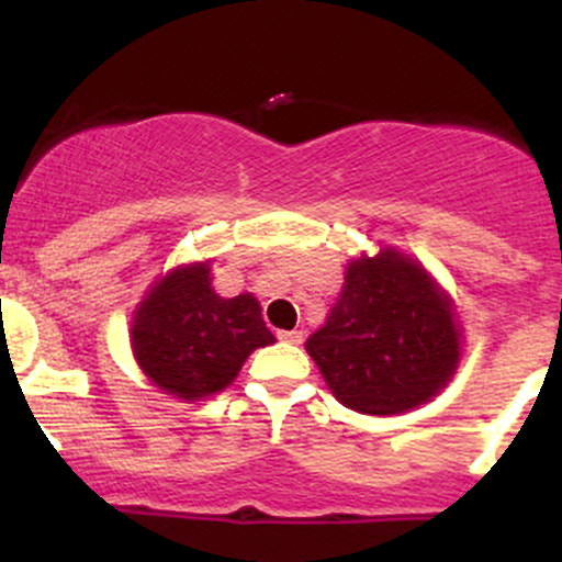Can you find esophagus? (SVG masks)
<instances>
[{
    "label": "esophagus",
    "mask_w": 562,
    "mask_h": 562,
    "mask_svg": "<svg viewBox=\"0 0 562 562\" xmlns=\"http://www.w3.org/2000/svg\"><path fill=\"white\" fill-rule=\"evenodd\" d=\"M277 338H280L282 344H301L303 333L301 330H280L277 333Z\"/></svg>",
    "instance_id": "1"
}]
</instances>
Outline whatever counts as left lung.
I'll use <instances>...</instances> for the list:
<instances>
[{
	"instance_id": "8db88e82",
	"label": "left lung",
	"mask_w": 562,
	"mask_h": 562,
	"mask_svg": "<svg viewBox=\"0 0 562 562\" xmlns=\"http://www.w3.org/2000/svg\"><path fill=\"white\" fill-rule=\"evenodd\" d=\"M460 338L451 299L434 277L385 248L348 263L344 290L306 351L348 409L398 415L449 383Z\"/></svg>"
}]
</instances>
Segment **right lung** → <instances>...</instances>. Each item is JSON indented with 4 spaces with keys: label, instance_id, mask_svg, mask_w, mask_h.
Returning <instances> with one entry per match:
<instances>
[{
    "label": "right lung",
    "instance_id": "obj_1",
    "mask_svg": "<svg viewBox=\"0 0 562 562\" xmlns=\"http://www.w3.org/2000/svg\"><path fill=\"white\" fill-rule=\"evenodd\" d=\"M274 344L250 293L222 299L209 261L171 269L132 322L134 357L164 393L198 402L224 391L256 348Z\"/></svg>",
    "mask_w": 562,
    "mask_h": 562
}]
</instances>
